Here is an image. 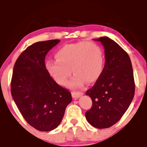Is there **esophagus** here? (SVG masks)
<instances>
[{"label": "esophagus", "instance_id": "esophagus-1", "mask_svg": "<svg viewBox=\"0 0 147 147\" xmlns=\"http://www.w3.org/2000/svg\"><path fill=\"white\" fill-rule=\"evenodd\" d=\"M83 94V92H72V97L75 99V100L79 98V97H80V96H82Z\"/></svg>", "mask_w": 147, "mask_h": 147}]
</instances>
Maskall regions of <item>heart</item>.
<instances>
[{
  "mask_svg": "<svg viewBox=\"0 0 147 147\" xmlns=\"http://www.w3.org/2000/svg\"><path fill=\"white\" fill-rule=\"evenodd\" d=\"M57 60H47L45 67L49 75L59 85H65L72 74H75L69 86H83L86 81L92 83L101 75L104 55L99 45L92 42H79L64 45L55 53Z\"/></svg>",
  "mask_w": 147,
  "mask_h": 147,
  "instance_id": "obj_1",
  "label": "heart"
}]
</instances>
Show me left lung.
Listing matches in <instances>:
<instances>
[{
	"label": "left lung",
	"mask_w": 147,
	"mask_h": 147,
	"mask_svg": "<svg viewBox=\"0 0 147 147\" xmlns=\"http://www.w3.org/2000/svg\"><path fill=\"white\" fill-rule=\"evenodd\" d=\"M94 40L104 47L105 63L98 80L86 93L92 100L86 118L93 127L103 129L116 124L126 112L134 96L135 82L128 54L107 36Z\"/></svg>",
	"instance_id": "8db88e82"
}]
</instances>
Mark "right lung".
I'll return each mask as SVG.
<instances>
[{"label": "right lung", "instance_id": "obj_1", "mask_svg": "<svg viewBox=\"0 0 147 147\" xmlns=\"http://www.w3.org/2000/svg\"><path fill=\"white\" fill-rule=\"evenodd\" d=\"M59 42L52 39L31 45L20 55L13 69V100L26 121L39 131L57 127L72 102L70 92L51 78L45 64L48 51Z\"/></svg>", "mask_w": 147, "mask_h": 147}]
</instances>
